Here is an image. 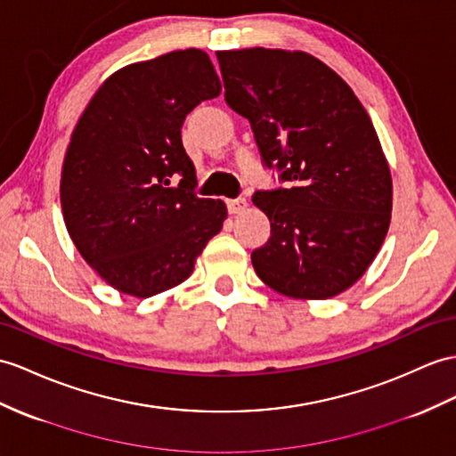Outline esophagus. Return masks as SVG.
<instances>
[{"mask_svg": "<svg viewBox=\"0 0 456 456\" xmlns=\"http://www.w3.org/2000/svg\"><path fill=\"white\" fill-rule=\"evenodd\" d=\"M226 205H228V210H230L232 215H238V213H241V210L248 208V201H246V199H243V197L228 199Z\"/></svg>", "mask_w": 456, "mask_h": 456, "instance_id": "34e87169", "label": "esophagus"}]
</instances>
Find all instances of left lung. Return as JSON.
Listing matches in <instances>:
<instances>
[{
    "instance_id": "left-lung-1",
    "label": "left lung",
    "mask_w": 456,
    "mask_h": 456,
    "mask_svg": "<svg viewBox=\"0 0 456 456\" xmlns=\"http://www.w3.org/2000/svg\"><path fill=\"white\" fill-rule=\"evenodd\" d=\"M228 106L248 118L288 190L255 191L271 238L251 253L288 297L327 299L362 279L391 224L393 180L371 119L340 75L305 52H216Z\"/></svg>"
}]
</instances>
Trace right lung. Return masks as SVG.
Here are the masks:
<instances>
[{
    "instance_id": "right-lung-1",
    "label": "right lung",
    "mask_w": 456,
    "mask_h": 456,
    "mask_svg": "<svg viewBox=\"0 0 456 456\" xmlns=\"http://www.w3.org/2000/svg\"><path fill=\"white\" fill-rule=\"evenodd\" d=\"M220 91L207 52L175 50L110 75L77 121L63 220L81 257L121 294L151 297L190 279L224 224V201L193 193L182 144L185 116Z\"/></svg>"
}]
</instances>
